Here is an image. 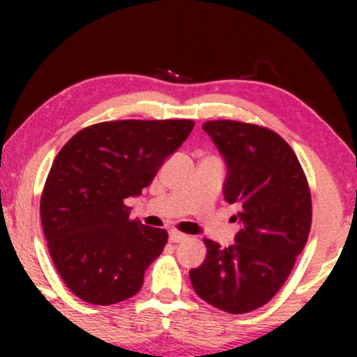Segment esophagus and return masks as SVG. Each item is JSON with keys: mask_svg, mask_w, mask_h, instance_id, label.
Masks as SVG:
<instances>
[{"mask_svg": "<svg viewBox=\"0 0 357 357\" xmlns=\"http://www.w3.org/2000/svg\"><path fill=\"white\" fill-rule=\"evenodd\" d=\"M186 238H188V236L183 235V233L169 231V242H171V243H181V242H185Z\"/></svg>", "mask_w": 357, "mask_h": 357, "instance_id": "34e87169", "label": "esophagus"}]
</instances>
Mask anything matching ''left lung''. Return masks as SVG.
Segmentation results:
<instances>
[{
    "mask_svg": "<svg viewBox=\"0 0 357 357\" xmlns=\"http://www.w3.org/2000/svg\"><path fill=\"white\" fill-rule=\"evenodd\" d=\"M202 128L226 162L225 200L240 207L242 229L228 248L205 238L207 255L190 280L207 304L243 314L289 278L311 229V192L294 150L271 129L226 119Z\"/></svg>",
    "mask_w": 357,
    "mask_h": 357,
    "instance_id": "left-lung-1",
    "label": "left lung"
}]
</instances>
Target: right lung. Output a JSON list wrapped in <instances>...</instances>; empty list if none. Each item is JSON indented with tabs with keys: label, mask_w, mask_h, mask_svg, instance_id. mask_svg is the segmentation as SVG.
Wrapping results in <instances>:
<instances>
[{
	"label": "right lung",
	"mask_w": 357,
	"mask_h": 357,
	"mask_svg": "<svg viewBox=\"0 0 357 357\" xmlns=\"http://www.w3.org/2000/svg\"><path fill=\"white\" fill-rule=\"evenodd\" d=\"M195 122L109 121L72 136L55 157L41 195L48 250L63 283L81 301L110 305L136 295L167 231L129 219L142 195Z\"/></svg>",
	"instance_id": "right-lung-1"
}]
</instances>
